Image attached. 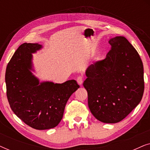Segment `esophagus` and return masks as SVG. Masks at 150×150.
I'll return each mask as SVG.
<instances>
[{
    "label": "esophagus",
    "instance_id": "obj_1",
    "mask_svg": "<svg viewBox=\"0 0 150 150\" xmlns=\"http://www.w3.org/2000/svg\"><path fill=\"white\" fill-rule=\"evenodd\" d=\"M83 80H84L83 77L81 76H79L77 78L76 81L78 82V83H79L80 85H82V84H83Z\"/></svg>",
    "mask_w": 150,
    "mask_h": 150
}]
</instances>
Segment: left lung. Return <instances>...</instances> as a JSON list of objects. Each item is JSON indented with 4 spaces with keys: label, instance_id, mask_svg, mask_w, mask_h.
Returning a JSON list of instances; mask_svg holds the SVG:
<instances>
[{
    "label": "left lung",
    "instance_id": "1",
    "mask_svg": "<svg viewBox=\"0 0 150 150\" xmlns=\"http://www.w3.org/2000/svg\"><path fill=\"white\" fill-rule=\"evenodd\" d=\"M108 43L111 48L106 58L87 67L83 86L93 115L103 123L115 124L124 120L142 99L143 65L124 37L117 36Z\"/></svg>",
    "mask_w": 150,
    "mask_h": 150
}]
</instances>
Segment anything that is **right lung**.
<instances>
[{
    "label": "right lung",
    "mask_w": 150,
    "mask_h": 150,
    "mask_svg": "<svg viewBox=\"0 0 150 150\" xmlns=\"http://www.w3.org/2000/svg\"><path fill=\"white\" fill-rule=\"evenodd\" d=\"M42 48V45L30 43L20 46L7 66L5 83L14 113L31 128L47 130L59 124L67 100L80 86L75 80L62 84L40 83L31 72L32 53Z\"/></svg>",
    "instance_id": "right-lung-1"
}]
</instances>
